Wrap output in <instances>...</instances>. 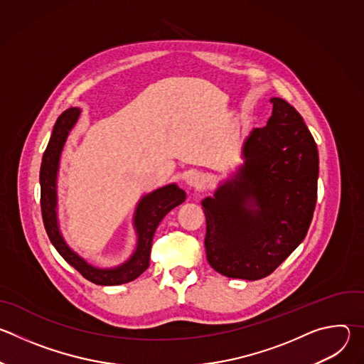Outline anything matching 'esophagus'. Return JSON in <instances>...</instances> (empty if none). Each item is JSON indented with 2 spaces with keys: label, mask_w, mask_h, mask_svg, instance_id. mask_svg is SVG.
Masks as SVG:
<instances>
[{
  "label": "esophagus",
  "mask_w": 364,
  "mask_h": 364,
  "mask_svg": "<svg viewBox=\"0 0 364 364\" xmlns=\"http://www.w3.org/2000/svg\"><path fill=\"white\" fill-rule=\"evenodd\" d=\"M186 181H187V186L190 188H201L204 186V183H205V178H204V176L201 173L193 171V173H190L187 176Z\"/></svg>",
  "instance_id": "1"
}]
</instances>
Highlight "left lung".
Returning a JSON list of instances; mask_svg holds the SVG:
<instances>
[{"label": "left lung", "mask_w": 364, "mask_h": 364, "mask_svg": "<svg viewBox=\"0 0 364 364\" xmlns=\"http://www.w3.org/2000/svg\"><path fill=\"white\" fill-rule=\"evenodd\" d=\"M271 103L267 127L243 144L245 164L235 178L201 201L207 261L229 278L272 274L304 240L316 209L317 144L287 100Z\"/></svg>", "instance_id": "1"}]
</instances>
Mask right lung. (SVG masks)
Returning a JSON list of instances; mask_svg holds the SVG:
<instances>
[{
  "instance_id": "right-lung-1",
  "label": "right lung",
  "mask_w": 364,
  "mask_h": 364,
  "mask_svg": "<svg viewBox=\"0 0 364 364\" xmlns=\"http://www.w3.org/2000/svg\"><path fill=\"white\" fill-rule=\"evenodd\" d=\"M80 115L79 108H70L65 111L56 121L53 132H51L47 148L43 154L40 168V204L43 223L50 242L62 255L65 261L72 265L83 278L96 285H121L134 281L149 267V253L155 229L159 228L164 216L174 207L186 200V193L176 184H168L155 190L141 198L136 205L134 225L138 235V245L134 255L128 261L117 268L102 269L89 265L83 257L73 252L65 242L58 223V194L56 180L59 171L60 154L65 146L66 138Z\"/></svg>"
}]
</instances>
